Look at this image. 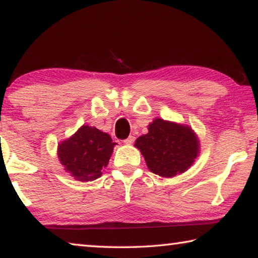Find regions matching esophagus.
<instances>
[{"mask_svg":"<svg viewBox=\"0 0 258 258\" xmlns=\"http://www.w3.org/2000/svg\"><path fill=\"white\" fill-rule=\"evenodd\" d=\"M134 141H135V137H133V135H130L127 139L124 140V143H126V145H132V143H134Z\"/></svg>","mask_w":258,"mask_h":258,"instance_id":"34e87169","label":"esophagus"}]
</instances>
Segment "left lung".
I'll return each mask as SVG.
<instances>
[{
    "label": "left lung",
    "instance_id": "1",
    "mask_svg": "<svg viewBox=\"0 0 258 258\" xmlns=\"http://www.w3.org/2000/svg\"><path fill=\"white\" fill-rule=\"evenodd\" d=\"M149 132L137 139L135 147L146 159L148 168L163 177L185 172L198 156L199 143L187 126L157 118Z\"/></svg>",
    "mask_w": 258,
    "mask_h": 258
}]
</instances>
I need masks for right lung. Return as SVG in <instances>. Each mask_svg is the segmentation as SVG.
Segmentation results:
<instances>
[{
	"label": "right lung",
	"instance_id": "add662e5",
	"mask_svg": "<svg viewBox=\"0 0 258 258\" xmlns=\"http://www.w3.org/2000/svg\"><path fill=\"white\" fill-rule=\"evenodd\" d=\"M110 135L83 125L58 148V157L64 169L78 181L87 182L101 176L110 159L113 147Z\"/></svg>",
	"mask_w": 258,
	"mask_h": 258
}]
</instances>
